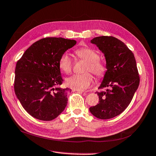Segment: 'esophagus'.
I'll return each mask as SVG.
<instances>
[{
	"label": "esophagus",
	"mask_w": 156,
	"mask_h": 156,
	"mask_svg": "<svg viewBox=\"0 0 156 156\" xmlns=\"http://www.w3.org/2000/svg\"><path fill=\"white\" fill-rule=\"evenodd\" d=\"M72 91L73 92H84V90H79L77 88H72Z\"/></svg>",
	"instance_id": "esophagus-1"
}]
</instances>
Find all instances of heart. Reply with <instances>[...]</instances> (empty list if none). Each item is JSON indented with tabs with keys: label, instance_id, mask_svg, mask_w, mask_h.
<instances>
[{
	"label": "heart",
	"instance_id": "obj_1",
	"mask_svg": "<svg viewBox=\"0 0 156 156\" xmlns=\"http://www.w3.org/2000/svg\"><path fill=\"white\" fill-rule=\"evenodd\" d=\"M79 58L87 62L84 71H90L98 77H101L105 74L106 68L101 62L100 56L96 50L84 48L76 51ZM58 65L60 69L66 74H69L72 71V60L67 54H64L59 60ZM93 82V76L89 72L82 74H74L66 79V84L68 86L74 88L84 90L88 88Z\"/></svg>",
	"mask_w": 156,
	"mask_h": 156
}]
</instances>
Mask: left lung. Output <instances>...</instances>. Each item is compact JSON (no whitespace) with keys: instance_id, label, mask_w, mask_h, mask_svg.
I'll use <instances>...</instances> for the list:
<instances>
[{"instance_id":"left-lung-1","label":"left lung","mask_w":156,"mask_h":156,"mask_svg":"<svg viewBox=\"0 0 156 156\" xmlns=\"http://www.w3.org/2000/svg\"><path fill=\"white\" fill-rule=\"evenodd\" d=\"M90 42L104 54L107 70L99 86L105 90L96 92L99 103L89 110L97 118L110 119L126 110L138 88L136 59L127 46L116 38L102 36L94 38Z\"/></svg>"}]
</instances>
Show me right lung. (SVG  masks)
Returning <instances> with one entry per match:
<instances>
[{
  "label": "right lung",
  "mask_w": 156,
  "mask_h": 156,
  "mask_svg": "<svg viewBox=\"0 0 156 156\" xmlns=\"http://www.w3.org/2000/svg\"><path fill=\"white\" fill-rule=\"evenodd\" d=\"M76 44L74 40L50 37L34 42L17 62L14 92L32 117L50 121L62 112L71 89L62 88L58 65L61 56Z\"/></svg>",
  "instance_id": "1"
}]
</instances>
